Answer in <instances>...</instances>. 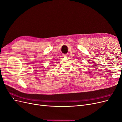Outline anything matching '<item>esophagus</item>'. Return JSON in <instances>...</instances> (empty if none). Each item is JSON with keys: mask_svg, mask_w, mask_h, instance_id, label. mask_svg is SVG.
Returning a JSON list of instances; mask_svg holds the SVG:
<instances>
[{"mask_svg": "<svg viewBox=\"0 0 122 122\" xmlns=\"http://www.w3.org/2000/svg\"><path fill=\"white\" fill-rule=\"evenodd\" d=\"M62 56H63L64 57H66L67 56V54H62Z\"/></svg>", "mask_w": 122, "mask_h": 122, "instance_id": "esophagus-1", "label": "esophagus"}]
</instances>
